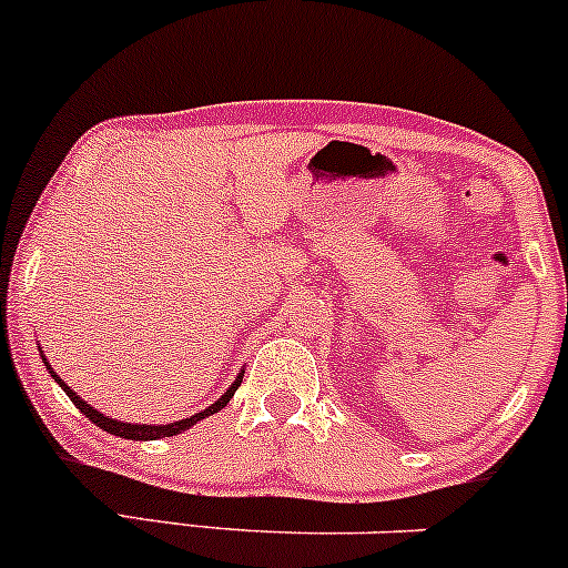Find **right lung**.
Listing matches in <instances>:
<instances>
[{
    "instance_id": "obj_1",
    "label": "right lung",
    "mask_w": 568,
    "mask_h": 568,
    "mask_svg": "<svg viewBox=\"0 0 568 568\" xmlns=\"http://www.w3.org/2000/svg\"><path fill=\"white\" fill-rule=\"evenodd\" d=\"M40 355H42V351H40ZM42 364H45V369L51 372V377L55 379V383L61 385V390H64V394L72 398V404H74V407H78L80 413H83L85 417H89L91 423H97V426H99V428H104V432H108V434L123 436V439H136V442L161 439V436H174V434L185 432V428L196 426V423H199V420H204V417L215 415L217 409H223V407H226L229 402H232L234 390L240 388V383H242V375H245V372H240V375H236V379H234V383H232V388H229L226 394H223L221 398H217L215 404H210L207 409H202V413H196V415L185 417V420H174V423H166V426H148V423H123V420H115V417H110V415H102V413H97V409H93L89 402H83V396H78V394H74V390L70 388V385H67L64 379H61L59 375H55V372L51 369V364H48V358H45V355H42Z\"/></svg>"
}]
</instances>
